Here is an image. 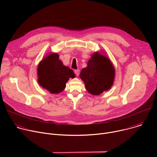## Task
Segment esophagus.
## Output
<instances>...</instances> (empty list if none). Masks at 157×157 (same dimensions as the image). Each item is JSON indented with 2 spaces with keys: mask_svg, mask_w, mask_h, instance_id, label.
<instances>
[{
  "mask_svg": "<svg viewBox=\"0 0 157 157\" xmlns=\"http://www.w3.org/2000/svg\"><path fill=\"white\" fill-rule=\"evenodd\" d=\"M75 73L76 75L77 76H78L79 75V73H80V70H76L75 71Z\"/></svg>",
  "mask_w": 157,
  "mask_h": 157,
  "instance_id": "esophagus-1",
  "label": "esophagus"
}]
</instances>
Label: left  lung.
Listing matches in <instances>:
<instances>
[{
  "label": "left lung",
  "mask_w": 157,
  "mask_h": 157,
  "mask_svg": "<svg viewBox=\"0 0 157 157\" xmlns=\"http://www.w3.org/2000/svg\"><path fill=\"white\" fill-rule=\"evenodd\" d=\"M84 82L86 90L93 95H99L113 85L115 69L110 59L96 52L92 55L79 75Z\"/></svg>",
  "instance_id": "left-lung-1"
}]
</instances>
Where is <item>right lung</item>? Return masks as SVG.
I'll use <instances>...</instances> for the list:
<instances>
[{
	"mask_svg": "<svg viewBox=\"0 0 157 157\" xmlns=\"http://www.w3.org/2000/svg\"><path fill=\"white\" fill-rule=\"evenodd\" d=\"M37 75L39 84L52 94L62 92L69 78L75 77L73 71L63 65L57 53H50L40 62Z\"/></svg>",
	"mask_w": 157,
	"mask_h": 157,
	"instance_id": "obj_1",
	"label": "right lung"
}]
</instances>
